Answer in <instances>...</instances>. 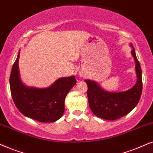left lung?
Returning <instances> with one entry per match:
<instances>
[{
    "label": "left lung",
    "instance_id": "left-lung-1",
    "mask_svg": "<svg viewBox=\"0 0 153 153\" xmlns=\"http://www.w3.org/2000/svg\"><path fill=\"white\" fill-rule=\"evenodd\" d=\"M133 48L131 53L136 61L137 82L130 90L121 92H108L95 82L85 80L88 85V97L91 110L97 117L107 120H116L128 114L138 104L142 94V71L140 63Z\"/></svg>",
    "mask_w": 153,
    "mask_h": 153
}]
</instances>
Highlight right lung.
Segmentation results:
<instances>
[{
	"instance_id": "obj_1",
	"label": "right lung",
	"mask_w": 153,
	"mask_h": 153,
	"mask_svg": "<svg viewBox=\"0 0 153 153\" xmlns=\"http://www.w3.org/2000/svg\"><path fill=\"white\" fill-rule=\"evenodd\" d=\"M20 51L13 65L10 87L13 102L22 114L40 122H54L62 117L67 94L76 84L74 76L61 78L49 88H27L19 76Z\"/></svg>"
}]
</instances>
